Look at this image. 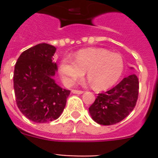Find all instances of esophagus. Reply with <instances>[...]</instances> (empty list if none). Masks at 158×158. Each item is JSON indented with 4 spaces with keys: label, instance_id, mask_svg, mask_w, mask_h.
Masks as SVG:
<instances>
[{
    "label": "esophagus",
    "instance_id": "esophagus-1",
    "mask_svg": "<svg viewBox=\"0 0 158 158\" xmlns=\"http://www.w3.org/2000/svg\"><path fill=\"white\" fill-rule=\"evenodd\" d=\"M71 92L74 94H84V91H80V90H74V89H73Z\"/></svg>",
    "mask_w": 158,
    "mask_h": 158
}]
</instances>
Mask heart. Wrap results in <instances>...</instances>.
<instances>
[{
	"instance_id": "obj_1",
	"label": "heart",
	"mask_w": 158,
	"mask_h": 158,
	"mask_svg": "<svg viewBox=\"0 0 158 158\" xmlns=\"http://www.w3.org/2000/svg\"><path fill=\"white\" fill-rule=\"evenodd\" d=\"M125 69L123 57L102 48H89L77 52L74 60L69 56L60 61L59 71L62 81L72 86L87 71L88 79L94 89L102 91L114 86Z\"/></svg>"
}]
</instances>
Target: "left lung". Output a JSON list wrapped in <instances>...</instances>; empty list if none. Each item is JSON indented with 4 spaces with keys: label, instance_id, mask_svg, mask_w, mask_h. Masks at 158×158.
Segmentation results:
<instances>
[{
    "label": "left lung",
    "instance_id": "left-lung-1",
    "mask_svg": "<svg viewBox=\"0 0 158 158\" xmlns=\"http://www.w3.org/2000/svg\"><path fill=\"white\" fill-rule=\"evenodd\" d=\"M130 69L134 68L130 67ZM138 96L139 79L135 74H130L110 90L99 94L89 107V114L99 125H114L134 110Z\"/></svg>",
    "mask_w": 158,
    "mask_h": 158
}]
</instances>
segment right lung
<instances>
[{"label":"right lung","mask_w":158,"mask_h":158,"mask_svg":"<svg viewBox=\"0 0 158 158\" xmlns=\"http://www.w3.org/2000/svg\"><path fill=\"white\" fill-rule=\"evenodd\" d=\"M54 46L39 43L21 53L15 65L14 89L19 109L28 120L46 123L56 120L66 104L69 90L62 89L54 76Z\"/></svg>","instance_id":"add662e5"}]
</instances>
